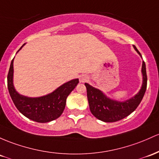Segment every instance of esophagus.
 Segmentation results:
<instances>
[{
    "label": "esophagus",
    "mask_w": 159,
    "mask_h": 159,
    "mask_svg": "<svg viewBox=\"0 0 159 159\" xmlns=\"http://www.w3.org/2000/svg\"><path fill=\"white\" fill-rule=\"evenodd\" d=\"M88 78L86 75H81V76H80V78H79L80 83L86 82V81H88Z\"/></svg>",
    "instance_id": "1"
}]
</instances>
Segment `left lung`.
<instances>
[{
    "label": "left lung",
    "instance_id": "left-lung-1",
    "mask_svg": "<svg viewBox=\"0 0 159 159\" xmlns=\"http://www.w3.org/2000/svg\"><path fill=\"white\" fill-rule=\"evenodd\" d=\"M134 50L142 57L137 48ZM143 83L139 92L131 98L125 101H118L108 97L102 91L93 88L88 83L84 85L87 88V95L90 106V110L97 119L104 122H115L123 119L135 110L140 103L147 85L146 64L143 61L142 69Z\"/></svg>",
    "mask_w": 159,
    "mask_h": 159
}]
</instances>
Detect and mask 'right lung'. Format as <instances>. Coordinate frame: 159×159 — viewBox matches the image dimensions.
Listing matches in <instances>:
<instances>
[{
	"label": "right lung",
	"mask_w": 159,
	"mask_h": 159,
	"mask_svg": "<svg viewBox=\"0 0 159 159\" xmlns=\"http://www.w3.org/2000/svg\"><path fill=\"white\" fill-rule=\"evenodd\" d=\"M24 45L25 43L17 53ZM13 60L14 58L11 61L9 69L7 87L12 100L17 109L26 118L40 123H46L58 118L65 109L66 98L79 82L78 78L63 84L52 93L42 97H26L19 93L13 85Z\"/></svg>",
	"instance_id": "add662e5"
}]
</instances>
